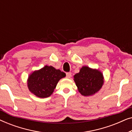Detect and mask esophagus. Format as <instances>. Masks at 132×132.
<instances>
[{"instance_id":"1","label":"esophagus","mask_w":132,"mask_h":132,"mask_svg":"<svg viewBox=\"0 0 132 132\" xmlns=\"http://www.w3.org/2000/svg\"><path fill=\"white\" fill-rule=\"evenodd\" d=\"M66 77L67 78H70V77H71V73H70V72H68V73H66Z\"/></svg>"}]
</instances>
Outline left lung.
<instances>
[{"instance_id":"1","label":"left lung","mask_w":132,"mask_h":132,"mask_svg":"<svg viewBox=\"0 0 132 132\" xmlns=\"http://www.w3.org/2000/svg\"><path fill=\"white\" fill-rule=\"evenodd\" d=\"M74 80L79 92L84 96L92 95L97 93L104 83L103 74L99 70L87 66L80 68L79 73L74 76Z\"/></svg>"}]
</instances>
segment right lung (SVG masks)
Segmentation results:
<instances>
[{
	"label": "right lung",
	"instance_id": "1",
	"mask_svg": "<svg viewBox=\"0 0 132 132\" xmlns=\"http://www.w3.org/2000/svg\"><path fill=\"white\" fill-rule=\"evenodd\" d=\"M65 76V73L60 70L46 65L29 75L28 79V88L38 97L46 98L52 94L57 82Z\"/></svg>",
	"mask_w": 132,
	"mask_h": 132
}]
</instances>
